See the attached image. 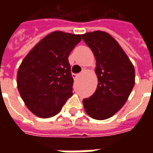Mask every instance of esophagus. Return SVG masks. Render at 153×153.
Here are the masks:
<instances>
[{
	"instance_id": "obj_1",
	"label": "esophagus",
	"mask_w": 153,
	"mask_h": 153,
	"mask_svg": "<svg viewBox=\"0 0 153 153\" xmlns=\"http://www.w3.org/2000/svg\"><path fill=\"white\" fill-rule=\"evenodd\" d=\"M79 74H72V76H73L74 79H77V77L79 76Z\"/></svg>"
}]
</instances>
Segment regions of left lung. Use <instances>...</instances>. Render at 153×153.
Instances as JSON below:
<instances>
[{
    "mask_svg": "<svg viewBox=\"0 0 153 153\" xmlns=\"http://www.w3.org/2000/svg\"><path fill=\"white\" fill-rule=\"evenodd\" d=\"M96 58L98 83L95 93L83 100L87 114L96 120H106L121 109L134 86V65L121 47L106 32L82 35Z\"/></svg>",
    "mask_w": 153,
    "mask_h": 153,
    "instance_id": "obj_1",
    "label": "left lung"
}]
</instances>
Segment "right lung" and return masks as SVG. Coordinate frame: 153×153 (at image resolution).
I'll list each match as a JSON object with an SVG mask.
<instances>
[{"label": "right lung", "instance_id": "1", "mask_svg": "<svg viewBox=\"0 0 153 153\" xmlns=\"http://www.w3.org/2000/svg\"><path fill=\"white\" fill-rule=\"evenodd\" d=\"M82 35L56 31L46 36L22 61L17 87L29 111L40 118L60 112L73 95V77L68 57Z\"/></svg>", "mask_w": 153, "mask_h": 153}]
</instances>
